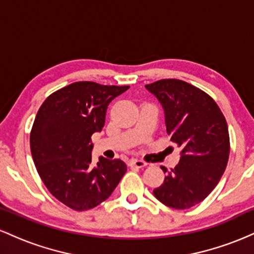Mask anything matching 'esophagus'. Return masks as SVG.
Instances as JSON below:
<instances>
[{
    "mask_svg": "<svg viewBox=\"0 0 254 254\" xmlns=\"http://www.w3.org/2000/svg\"><path fill=\"white\" fill-rule=\"evenodd\" d=\"M129 166L130 167H137V168H143L147 166L144 161L142 160H137V159H131L129 161Z\"/></svg>",
    "mask_w": 254,
    "mask_h": 254,
    "instance_id": "obj_1",
    "label": "esophagus"
}]
</instances>
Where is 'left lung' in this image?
<instances>
[{"label": "left lung", "instance_id": "8db88e82", "mask_svg": "<svg viewBox=\"0 0 254 254\" xmlns=\"http://www.w3.org/2000/svg\"><path fill=\"white\" fill-rule=\"evenodd\" d=\"M165 112L171 141L182 148L179 164L167 172L154 196L173 209H189L205 199L224 173L229 157L226 118L214 99L176 78L145 84Z\"/></svg>", "mask_w": 254, "mask_h": 254}]
</instances>
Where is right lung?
I'll return each instance as SVG.
<instances>
[{"instance_id": "add662e5", "label": "right lung", "mask_w": 254, "mask_h": 254, "mask_svg": "<svg viewBox=\"0 0 254 254\" xmlns=\"http://www.w3.org/2000/svg\"><path fill=\"white\" fill-rule=\"evenodd\" d=\"M129 86L74 82L52 93L38 111L30 144L38 173L72 210L94 208L111 196L127 172L119 159L92 164V135L105 125L107 106Z\"/></svg>"}]
</instances>
